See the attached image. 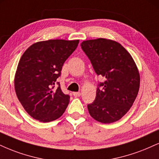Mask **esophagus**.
<instances>
[{"mask_svg": "<svg viewBox=\"0 0 159 159\" xmlns=\"http://www.w3.org/2000/svg\"><path fill=\"white\" fill-rule=\"evenodd\" d=\"M73 95L75 97H79L81 95V92H75V93H73Z\"/></svg>", "mask_w": 159, "mask_h": 159, "instance_id": "1", "label": "esophagus"}]
</instances>
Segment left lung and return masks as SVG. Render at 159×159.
<instances>
[{"instance_id": "8db88e82", "label": "left lung", "mask_w": 159, "mask_h": 159, "mask_svg": "<svg viewBox=\"0 0 159 159\" xmlns=\"http://www.w3.org/2000/svg\"><path fill=\"white\" fill-rule=\"evenodd\" d=\"M95 73L106 78L98 83L95 101L87 105L94 119L104 124L117 121L133 105L140 86L136 65L118 42L104 38L81 43Z\"/></svg>"}]
</instances>
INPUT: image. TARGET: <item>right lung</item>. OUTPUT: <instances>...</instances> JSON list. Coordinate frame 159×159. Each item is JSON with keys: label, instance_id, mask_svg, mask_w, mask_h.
<instances>
[{"label": "right lung", "instance_id": "1", "mask_svg": "<svg viewBox=\"0 0 159 159\" xmlns=\"http://www.w3.org/2000/svg\"><path fill=\"white\" fill-rule=\"evenodd\" d=\"M78 43V40L38 42L20 58L15 77V93L25 110L35 119L52 121L64 112L70 97L63 93L57 79Z\"/></svg>", "mask_w": 159, "mask_h": 159}]
</instances>
